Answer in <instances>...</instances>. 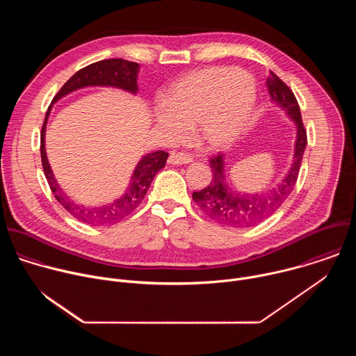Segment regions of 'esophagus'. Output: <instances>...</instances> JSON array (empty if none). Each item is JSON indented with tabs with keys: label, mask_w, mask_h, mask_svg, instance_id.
Masks as SVG:
<instances>
[{
	"label": "esophagus",
	"mask_w": 356,
	"mask_h": 356,
	"mask_svg": "<svg viewBox=\"0 0 356 356\" xmlns=\"http://www.w3.org/2000/svg\"><path fill=\"white\" fill-rule=\"evenodd\" d=\"M168 162L170 165H177L179 166V165H187V163L193 162V159L187 154H183V152H172Z\"/></svg>",
	"instance_id": "34e87169"
}]
</instances>
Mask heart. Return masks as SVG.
Segmentation results:
<instances>
[{
	"mask_svg": "<svg viewBox=\"0 0 356 356\" xmlns=\"http://www.w3.org/2000/svg\"><path fill=\"white\" fill-rule=\"evenodd\" d=\"M255 104V87L229 67H207L179 79L156 122L170 139H181L198 124L197 138L210 150L229 146L243 131Z\"/></svg>",
	"mask_w": 356,
	"mask_h": 356,
	"instance_id": "heart-1",
	"label": "heart"
}]
</instances>
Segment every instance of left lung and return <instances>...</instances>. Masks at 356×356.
I'll return each mask as SVG.
<instances>
[{
  "label": "left lung",
  "instance_id": "1",
  "mask_svg": "<svg viewBox=\"0 0 356 356\" xmlns=\"http://www.w3.org/2000/svg\"><path fill=\"white\" fill-rule=\"evenodd\" d=\"M270 99L286 111L296 125V142L291 166L283 180L270 193H241L234 191L225 179L224 155L210 159L213 179L210 184L193 193V200L207 217L216 222L234 228L252 227L272 216L293 191L298 177L304 149L307 145V134L304 129L300 107L293 91L270 72L266 79Z\"/></svg>",
  "mask_w": 356,
  "mask_h": 356
}]
</instances>
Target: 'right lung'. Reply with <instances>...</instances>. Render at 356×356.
<instances>
[{
  "instance_id": "obj_1",
  "label": "right lung",
  "mask_w": 356,
  "mask_h": 356,
  "mask_svg": "<svg viewBox=\"0 0 356 356\" xmlns=\"http://www.w3.org/2000/svg\"><path fill=\"white\" fill-rule=\"evenodd\" d=\"M138 73H139V65L135 62H128L124 59H107L99 60L92 65H88L74 73L65 86L59 90V92L55 95L52 104L49 106L44 122L40 132V158H42V166L46 176V180L50 186V190L55 194L56 200L60 204L77 220L90 224V225H111L117 224L121 220H124L127 216H129L143 200L146 195L152 180L156 176L159 170H162L166 165L169 154L165 150H156L142 156V159L138 162L129 184L125 190V193L115 198L113 202L103 206H84L79 204V202L73 201L59 186L56 181L52 168L49 165L46 149H44V132H46V124L52 111V106L63 98L65 95L84 88V87H115L121 88L124 91H128L131 94L138 92Z\"/></svg>"
}]
</instances>
